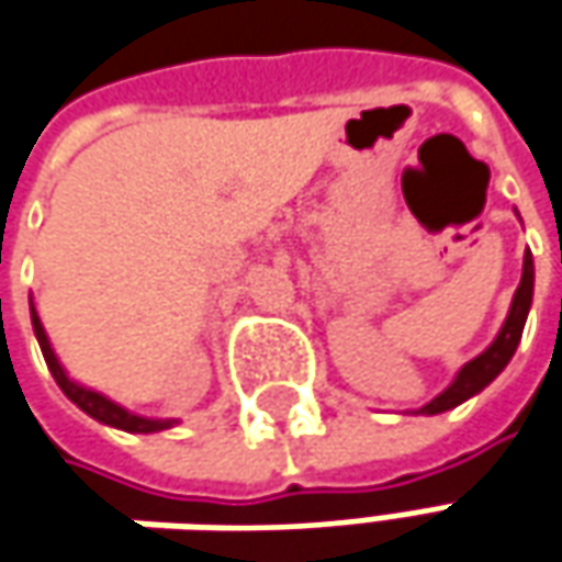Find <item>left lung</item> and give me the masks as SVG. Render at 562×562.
Returning <instances> with one entry per match:
<instances>
[{
	"instance_id": "left-lung-1",
	"label": "left lung",
	"mask_w": 562,
	"mask_h": 562,
	"mask_svg": "<svg viewBox=\"0 0 562 562\" xmlns=\"http://www.w3.org/2000/svg\"><path fill=\"white\" fill-rule=\"evenodd\" d=\"M532 285H535V267L532 255L526 251V261H522V280H519V289L513 295L510 314H507V323L501 329V336L492 341V348H485L475 360H470L457 379L451 382V389H445L436 401H429L423 407V414H441V411H451L457 404H463L467 397H473L475 392H482L488 382H492L507 363H510L516 345L522 339V326H526V317H529V307H532Z\"/></svg>"
}]
</instances>
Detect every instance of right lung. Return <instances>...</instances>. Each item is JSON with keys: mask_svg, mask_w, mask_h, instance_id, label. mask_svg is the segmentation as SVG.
I'll list each match as a JSON object with an SVG mask.
<instances>
[{"mask_svg": "<svg viewBox=\"0 0 562 562\" xmlns=\"http://www.w3.org/2000/svg\"><path fill=\"white\" fill-rule=\"evenodd\" d=\"M30 319H33V333H36V339H40V348H43V358L49 363L52 376L58 382V389L65 392V395L80 407V411H87L92 419H99V423H108V426H117V429H124V432H158V429H167L170 423L167 419H146V416H136L124 411V407H117L114 401H108L99 392H89L83 385H77V382H70L65 376V370H61V363L55 358V351H52L49 339H46V329H43V323L36 317V311H33V301H30Z\"/></svg>", "mask_w": 562, "mask_h": 562, "instance_id": "obj_1", "label": "right lung"}]
</instances>
